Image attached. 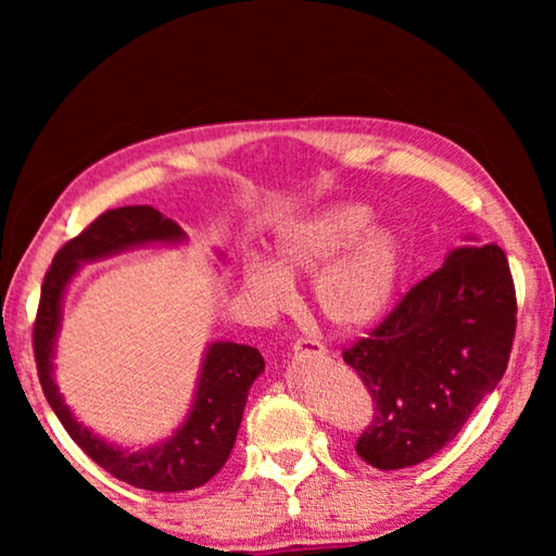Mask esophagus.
Wrapping results in <instances>:
<instances>
[{
  "label": "esophagus",
  "instance_id": "esophagus-1",
  "mask_svg": "<svg viewBox=\"0 0 556 556\" xmlns=\"http://www.w3.org/2000/svg\"><path fill=\"white\" fill-rule=\"evenodd\" d=\"M294 355L296 357H324L326 355V348L314 341V338H299L294 343Z\"/></svg>",
  "mask_w": 556,
  "mask_h": 556
}]
</instances>
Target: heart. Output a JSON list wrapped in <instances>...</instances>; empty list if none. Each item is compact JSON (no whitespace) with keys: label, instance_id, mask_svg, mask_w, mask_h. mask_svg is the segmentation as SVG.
<instances>
[{"label":"heart","instance_id":"b5f03b06","mask_svg":"<svg viewBox=\"0 0 556 556\" xmlns=\"http://www.w3.org/2000/svg\"><path fill=\"white\" fill-rule=\"evenodd\" d=\"M407 269V244L390 225H375L363 201L328 203L281 225L275 260L250 255L242 291L260 312L294 301L291 277L314 275V304L341 331H361L390 312Z\"/></svg>","mask_w":556,"mask_h":556}]
</instances>
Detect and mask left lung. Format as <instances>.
Returning <instances> with one entry per match:
<instances>
[{
	"label": "left lung",
	"instance_id": "8db88e82",
	"mask_svg": "<svg viewBox=\"0 0 556 556\" xmlns=\"http://www.w3.org/2000/svg\"><path fill=\"white\" fill-rule=\"evenodd\" d=\"M515 314L505 252L497 244L451 250L368 338L343 351L375 402L357 456L397 470L451 444L503 380Z\"/></svg>",
	"mask_w": 556,
	"mask_h": 556
}]
</instances>
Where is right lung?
Segmentation results:
<instances>
[{
	"instance_id": "add662e5",
	"label": "right lung",
	"mask_w": 556,
	"mask_h": 556,
	"mask_svg": "<svg viewBox=\"0 0 556 556\" xmlns=\"http://www.w3.org/2000/svg\"><path fill=\"white\" fill-rule=\"evenodd\" d=\"M186 232L172 218H164L152 205H125L105 211L78 238L55 252L43 277L39 312L34 324V357L46 400L71 439L86 454L119 481L142 491L181 493L208 483L225 466L238 437L242 409L265 361L257 348L232 341H215L203 355L193 407L174 437L144 451L119 448L80 425L63 402L53 380V348L61 328L63 294L80 265L117 255L131 248L154 242H184Z\"/></svg>"
}]
</instances>
